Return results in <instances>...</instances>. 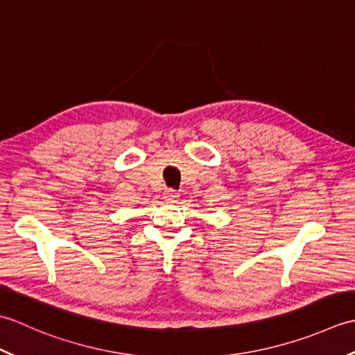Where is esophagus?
<instances>
[{
  "instance_id": "34e87169",
  "label": "esophagus",
  "mask_w": 355,
  "mask_h": 355,
  "mask_svg": "<svg viewBox=\"0 0 355 355\" xmlns=\"http://www.w3.org/2000/svg\"><path fill=\"white\" fill-rule=\"evenodd\" d=\"M163 198L166 201H175L178 198V192L175 189H166L163 192Z\"/></svg>"
}]
</instances>
